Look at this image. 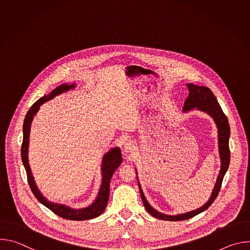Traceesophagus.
<instances>
[{
    "label": "esophagus",
    "instance_id": "1",
    "mask_svg": "<svg viewBox=\"0 0 250 250\" xmlns=\"http://www.w3.org/2000/svg\"><path fill=\"white\" fill-rule=\"evenodd\" d=\"M134 148V145L131 140H126L124 142V146H123V150L125 151V153H129L133 150Z\"/></svg>",
    "mask_w": 250,
    "mask_h": 250
}]
</instances>
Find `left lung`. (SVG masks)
Returning a JSON list of instances; mask_svg holds the SVG:
<instances>
[{
    "mask_svg": "<svg viewBox=\"0 0 250 250\" xmlns=\"http://www.w3.org/2000/svg\"><path fill=\"white\" fill-rule=\"evenodd\" d=\"M188 90H189V95L188 98L186 99L183 106V112H189L191 110L197 109L198 111L204 112L210 116L213 120V122L216 123V125L218 127V142H219V152H220V158H221V170L218 175V179L215 184V187L212 189L211 195L208 202L199 208H196L194 210L185 212V213H179V215H165L163 212L158 211L157 209L153 208L150 204L147 202V200L145 197L144 191H142L138 178H137V182H138V187H139V192L140 196L142 199V203H144L146 210L150 213V215L156 219L163 220V221H171V222H177V221H185L189 220L202 211L206 210L211 204L212 202L216 200L222 186V182L225 177V174L228 171L229 165V160H230V152H229V135H230V128H229V124L228 121V118L224 114L221 105L215 97V95L212 94V92L208 88L204 86H198L194 85L191 83L187 84ZM135 173L137 174L136 170Z\"/></svg>",
    "mask_w": 250,
    "mask_h": 250,
    "instance_id": "8db88e82",
    "label": "left lung"
}]
</instances>
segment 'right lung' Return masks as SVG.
Returning a JSON list of instances; mask_svg holds the SVG:
<instances>
[{
	"instance_id": "right-lung-1",
	"label": "right lung",
	"mask_w": 250,
	"mask_h": 250,
	"mask_svg": "<svg viewBox=\"0 0 250 250\" xmlns=\"http://www.w3.org/2000/svg\"><path fill=\"white\" fill-rule=\"evenodd\" d=\"M76 88V84H62L55 89H53L49 94L44 95L42 97L38 102H35L29 111L27 112L24 121H23V126H22V132H23V138H22V145H21V160L22 164L24 166V169L26 171L27 181L29 184V187L35 196L43 206L48 208L50 210H52L57 216L70 220V221H85V220H91L94 218L99 217L102 215L103 211L105 209L106 205H108L109 196H110V182L113 177V174L115 171L119 168L121 163L123 162L122 157V151L119 147H114L110 149L105 154H104L103 160H102V183L101 187L98 193L97 198L95 201L89 205L86 208H73L68 206L53 203L51 201H48L40 191L37 184H35L34 178L31 174V170L28 163V145H29V133H30V125L32 123L33 118L41 109V105L44 103L54 99L56 96L66 93L70 90H73Z\"/></svg>"
}]
</instances>
